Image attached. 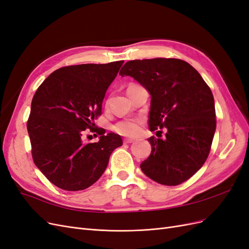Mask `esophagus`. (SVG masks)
Returning a JSON list of instances; mask_svg holds the SVG:
<instances>
[{
  "label": "esophagus",
  "instance_id": "1",
  "mask_svg": "<svg viewBox=\"0 0 249 249\" xmlns=\"http://www.w3.org/2000/svg\"><path fill=\"white\" fill-rule=\"evenodd\" d=\"M132 142H134V139H131V138H125V139H124V143H132Z\"/></svg>",
  "mask_w": 249,
  "mask_h": 249
}]
</instances>
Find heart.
<instances>
[{
	"label": "heart",
	"mask_w": 249,
	"mask_h": 249,
	"mask_svg": "<svg viewBox=\"0 0 249 249\" xmlns=\"http://www.w3.org/2000/svg\"><path fill=\"white\" fill-rule=\"evenodd\" d=\"M114 131L123 136H135L140 130V120L137 119H125L120 120L114 127Z\"/></svg>",
	"instance_id": "heart-1"
}]
</instances>
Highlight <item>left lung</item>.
<instances>
[{
  "label": "left lung",
  "instance_id": "obj_1",
  "mask_svg": "<svg viewBox=\"0 0 249 249\" xmlns=\"http://www.w3.org/2000/svg\"><path fill=\"white\" fill-rule=\"evenodd\" d=\"M119 74L134 78L149 92V130H166L163 139H147L152 153L141 170L162 185L184 183L205 164L212 145L216 114L210 87L180 59L132 60Z\"/></svg>",
  "mask_w": 249,
  "mask_h": 249
}]
</instances>
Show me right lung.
I'll use <instances>...</instances> for the list:
<instances>
[{
	"label": "right lung",
	"mask_w": 249,
	"mask_h": 249,
	"mask_svg": "<svg viewBox=\"0 0 249 249\" xmlns=\"http://www.w3.org/2000/svg\"><path fill=\"white\" fill-rule=\"evenodd\" d=\"M123 63L61 67L36 90L27 123L33 161L60 189L79 191L94 184L113 150L123 145L119 135L93 129L105 94ZM86 128L99 133L100 140L83 142Z\"/></svg>",
	"instance_id": "right-lung-1"
}]
</instances>
